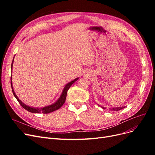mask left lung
Returning a JSON list of instances; mask_svg holds the SVG:
<instances>
[{"label": "left lung", "instance_id": "8db88e82", "mask_svg": "<svg viewBox=\"0 0 155 155\" xmlns=\"http://www.w3.org/2000/svg\"><path fill=\"white\" fill-rule=\"evenodd\" d=\"M101 107H102V109H106V107H102V106H100ZM125 107H126V106H122V107H112V108H109V110H114V111H116V110H121L124 109Z\"/></svg>", "mask_w": 155, "mask_h": 155}]
</instances>
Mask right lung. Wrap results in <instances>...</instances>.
Returning <instances> with one entry per match:
<instances>
[{
    "label": "right lung",
    "mask_w": 155,
    "mask_h": 155,
    "mask_svg": "<svg viewBox=\"0 0 155 155\" xmlns=\"http://www.w3.org/2000/svg\"><path fill=\"white\" fill-rule=\"evenodd\" d=\"M14 57H15V56H14ZM13 63V61H12V66H11L12 71ZM78 79H79V78H77L76 79H74V80H72V81H71L70 82L68 83L67 85H65V87H64L63 90L61 95L60 96V97L58 98V100L56 101L54 103V104H51V105H48V106L44 107H41V108H38V107H37V108H34V107H33L28 106V105H26L25 104H24V103H23L22 101H21L19 100V98H18L17 97V96L16 95L15 92H14L13 88V85H12V76H11V86H12V92H13V94L14 96L15 97V98L17 100L18 103H19V104H21V105L23 108H24L25 110H28V112H32V113H41V112H42V113H43V114H48V113H50V112L55 111L56 110H58L59 108H61V107L63 106V105L64 104L65 100H66V97H67V94L68 90L70 88V87H71V85H72V84L75 81H76Z\"/></svg>",
    "instance_id": "obj_1"
}]
</instances>
